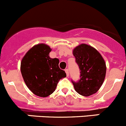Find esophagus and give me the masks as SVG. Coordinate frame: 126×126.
<instances>
[{
	"instance_id": "obj_1",
	"label": "esophagus",
	"mask_w": 126,
	"mask_h": 126,
	"mask_svg": "<svg viewBox=\"0 0 126 126\" xmlns=\"http://www.w3.org/2000/svg\"><path fill=\"white\" fill-rule=\"evenodd\" d=\"M65 73H66L67 77H68L69 76V69H66L65 70Z\"/></svg>"
}]
</instances>
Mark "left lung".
<instances>
[{"mask_svg":"<svg viewBox=\"0 0 126 126\" xmlns=\"http://www.w3.org/2000/svg\"><path fill=\"white\" fill-rule=\"evenodd\" d=\"M80 70V79L73 81L74 90L84 96L96 93L100 88L106 74V64L98 51L93 47L81 43L73 50Z\"/></svg>","mask_w":126,"mask_h":126,"instance_id":"obj_1","label":"left lung"}]
</instances>
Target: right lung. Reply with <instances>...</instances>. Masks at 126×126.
Instances as JSON below:
<instances>
[{
  "label": "right lung",
  "instance_id": "add662e5",
  "mask_svg": "<svg viewBox=\"0 0 126 126\" xmlns=\"http://www.w3.org/2000/svg\"><path fill=\"white\" fill-rule=\"evenodd\" d=\"M52 49L45 43L30 48L21 62L22 76L31 92L36 96L47 97L55 90L61 79L66 77L59 67V60L50 57Z\"/></svg>",
  "mask_w": 126,
  "mask_h": 126
}]
</instances>
